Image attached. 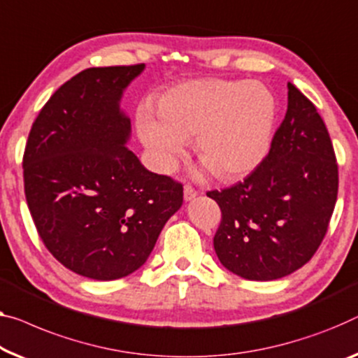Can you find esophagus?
<instances>
[{"mask_svg":"<svg viewBox=\"0 0 358 358\" xmlns=\"http://www.w3.org/2000/svg\"><path fill=\"white\" fill-rule=\"evenodd\" d=\"M183 196H185V199H186V201L194 199V197L197 196V189H196V188H193V186H191V185H185Z\"/></svg>","mask_w":358,"mask_h":358,"instance_id":"1","label":"esophagus"}]
</instances>
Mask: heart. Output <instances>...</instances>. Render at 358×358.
<instances>
[{
  "mask_svg": "<svg viewBox=\"0 0 358 358\" xmlns=\"http://www.w3.org/2000/svg\"><path fill=\"white\" fill-rule=\"evenodd\" d=\"M155 112L141 108L136 128L157 169L169 172L194 138L201 162L222 180L255 170L270 149L276 104L257 82L193 80L169 88Z\"/></svg>",
  "mask_w": 358,
  "mask_h": 358,
  "instance_id": "b5f03b06",
  "label": "heart"
}]
</instances>
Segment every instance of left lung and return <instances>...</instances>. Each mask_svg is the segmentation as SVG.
I'll list each match as a JSON object with an SVG mask.
<instances>
[{
	"label": "left lung",
	"mask_w": 358,
	"mask_h": 358,
	"mask_svg": "<svg viewBox=\"0 0 358 358\" xmlns=\"http://www.w3.org/2000/svg\"><path fill=\"white\" fill-rule=\"evenodd\" d=\"M338 162L328 128L307 96L287 83V110L270 151L244 181L207 191L220 207L213 249L246 280L292 273L317 252L338 199Z\"/></svg>",
	"instance_id": "8db88e82"
}]
</instances>
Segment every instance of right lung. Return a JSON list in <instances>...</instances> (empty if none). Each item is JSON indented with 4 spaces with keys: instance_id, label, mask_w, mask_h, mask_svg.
<instances>
[{
    "instance_id": "add662e5",
    "label": "right lung",
    "mask_w": 358,
    "mask_h": 358,
    "mask_svg": "<svg viewBox=\"0 0 358 358\" xmlns=\"http://www.w3.org/2000/svg\"><path fill=\"white\" fill-rule=\"evenodd\" d=\"M145 64L92 67L43 106L27 140V206L43 244L73 273L110 281L146 262L183 185L157 175L125 146L119 101Z\"/></svg>"
}]
</instances>
